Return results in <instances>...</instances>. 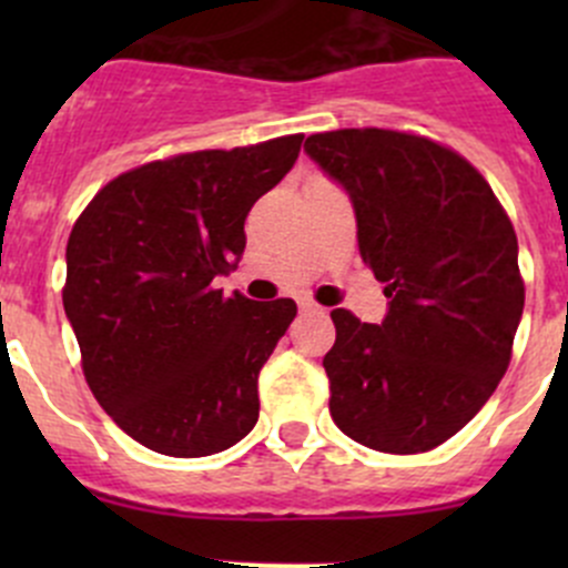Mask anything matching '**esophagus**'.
Instances as JSON below:
<instances>
[{"instance_id":"obj_1","label":"esophagus","mask_w":568,"mask_h":568,"mask_svg":"<svg viewBox=\"0 0 568 568\" xmlns=\"http://www.w3.org/2000/svg\"><path fill=\"white\" fill-rule=\"evenodd\" d=\"M300 311L302 313H311V311H318V305L313 300H300Z\"/></svg>"}]
</instances>
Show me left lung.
I'll list each match as a JSON object with an SVG mask.
<instances>
[{
	"label": "left lung",
	"mask_w": 568,
	"mask_h": 568,
	"mask_svg": "<svg viewBox=\"0 0 568 568\" xmlns=\"http://www.w3.org/2000/svg\"><path fill=\"white\" fill-rule=\"evenodd\" d=\"M305 151L346 189L359 255L390 300L382 324L332 311V420L365 448L426 454L478 415L511 363L517 233L486 178L426 136L341 129Z\"/></svg>",
	"instance_id": "left-lung-1"
}]
</instances>
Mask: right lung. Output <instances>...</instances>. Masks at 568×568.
Wrapping results in <instances>:
<instances>
[{"label":"right lung","mask_w":568,"mask_h":568,"mask_svg":"<svg viewBox=\"0 0 568 568\" xmlns=\"http://www.w3.org/2000/svg\"><path fill=\"white\" fill-rule=\"evenodd\" d=\"M305 136L194 151L109 181L68 239L62 305L95 400L175 459L220 454L257 423V374L294 300L222 296L244 220L294 168Z\"/></svg>","instance_id":"obj_1"}]
</instances>
